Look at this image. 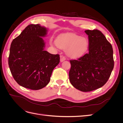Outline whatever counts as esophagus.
<instances>
[{"label":"esophagus","instance_id":"esophagus-1","mask_svg":"<svg viewBox=\"0 0 123 123\" xmlns=\"http://www.w3.org/2000/svg\"><path fill=\"white\" fill-rule=\"evenodd\" d=\"M65 60H66V57L65 56H63V55H61V56H60V61L61 62H64Z\"/></svg>","mask_w":123,"mask_h":123}]
</instances>
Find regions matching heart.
I'll return each mask as SVG.
<instances>
[{"mask_svg":"<svg viewBox=\"0 0 123 123\" xmlns=\"http://www.w3.org/2000/svg\"><path fill=\"white\" fill-rule=\"evenodd\" d=\"M54 44L61 49H67V54L73 58L82 56L89 47V41L86 38L74 34L59 36Z\"/></svg>","mask_w":123,"mask_h":123,"instance_id":"obj_1","label":"heart"}]
</instances>
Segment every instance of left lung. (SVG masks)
I'll return each instance as SVG.
<instances>
[{
    "instance_id": "1",
    "label": "left lung",
    "mask_w": 123,
    "mask_h": 123,
    "mask_svg": "<svg viewBox=\"0 0 123 123\" xmlns=\"http://www.w3.org/2000/svg\"><path fill=\"white\" fill-rule=\"evenodd\" d=\"M88 36L89 53L77 60H70L69 80L81 91L102 87L108 80L114 67L111 43L98 30L85 31Z\"/></svg>"
}]
</instances>
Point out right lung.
Listing matches in <instances>:
<instances>
[{"mask_svg":"<svg viewBox=\"0 0 123 123\" xmlns=\"http://www.w3.org/2000/svg\"><path fill=\"white\" fill-rule=\"evenodd\" d=\"M47 29L39 24L30 25L14 39L8 59L11 74L21 86L39 90L49 83L52 73L60 62L59 54L44 50Z\"/></svg>","mask_w":123,"mask_h":123,"instance_id":"obj_1","label":"right lung"}]
</instances>
